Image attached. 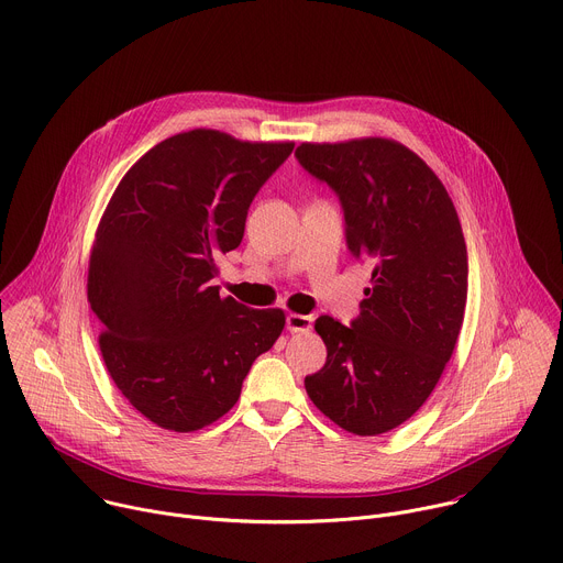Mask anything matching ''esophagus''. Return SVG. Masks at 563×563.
I'll return each mask as SVG.
<instances>
[{
	"label": "esophagus",
	"instance_id": "obj_1",
	"mask_svg": "<svg viewBox=\"0 0 563 563\" xmlns=\"http://www.w3.org/2000/svg\"><path fill=\"white\" fill-rule=\"evenodd\" d=\"M313 325V318L305 316V313H287V330L291 334L296 332H309Z\"/></svg>",
	"mask_w": 563,
	"mask_h": 563
}]
</instances>
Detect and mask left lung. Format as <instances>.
Returning a JSON list of instances; mask_svg holds the SVG:
<instances>
[{"mask_svg":"<svg viewBox=\"0 0 563 563\" xmlns=\"http://www.w3.org/2000/svg\"><path fill=\"white\" fill-rule=\"evenodd\" d=\"M296 157L339 194L347 247L374 265L352 328L316 320L328 361L305 389L339 428L376 437L426 404L454 352L467 298L461 222L437 174L396 140L302 142Z\"/></svg>","mask_w":563,"mask_h":563,"instance_id":"obj_1","label":"left lung"}]
</instances>
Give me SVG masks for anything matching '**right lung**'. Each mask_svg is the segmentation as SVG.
Instances as JSON below:
<instances>
[{"label":"right lung","instance_id":"add662e5","mask_svg":"<svg viewBox=\"0 0 563 563\" xmlns=\"http://www.w3.org/2000/svg\"><path fill=\"white\" fill-rule=\"evenodd\" d=\"M291 151L294 142L216 129L172 135L124 174L100 218L87 280L100 352L122 396L157 428L196 432L224 417L285 328L283 309H250L211 280Z\"/></svg>","mask_w":563,"mask_h":563}]
</instances>
